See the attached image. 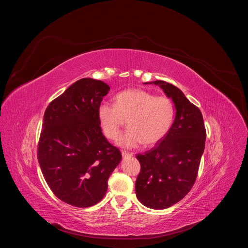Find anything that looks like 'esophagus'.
Here are the masks:
<instances>
[{"instance_id": "obj_1", "label": "esophagus", "mask_w": 248, "mask_h": 248, "mask_svg": "<svg viewBox=\"0 0 248 248\" xmlns=\"http://www.w3.org/2000/svg\"><path fill=\"white\" fill-rule=\"evenodd\" d=\"M122 156H123V158H130L132 156V154L129 152H126V151H123Z\"/></svg>"}]
</instances>
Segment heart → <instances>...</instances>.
<instances>
[{
  "instance_id": "1",
  "label": "heart",
  "mask_w": 248,
  "mask_h": 248,
  "mask_svg": "<svg viewBox=\"0 0 248 248\" xmlns=\"http://www.w3.org/2000/svg\"><path fill=\"white\" fill-rule=\"evenodd\" d=\"M173 114L170 99L135 88L117 94L115 105L102 104L98 109L103 132L112 140L119 137L124 120H127L129 129L118 140L124 148L157 143L170 128Z\"/></svg>"
}]
</instances>
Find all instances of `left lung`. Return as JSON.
<instances>
[{
	"label": "left lung",
	"mask_w": 248,
	"mask_h": 248,
	"mask_svg": "<svg viewBox=\"0 0 248 248\" xmlns=\"http://www.w3.org/2000/svg\"><path fill=\"white\" fill-rule=\"evenodd\" d=\"M158 85L174 106L173 123L151 150L136 156L141 170L136 179L137 199L161 210L181 201L191 189L205 148L206 130L200 110L178 87L163 80Z\"/></svg>",
	"instance_id": "obj_1"
}]
</instances>
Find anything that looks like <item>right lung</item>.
Listing matches in <instances>:
<instances>
[{"instance_id":"1","label":"right lung","mask_w":248,"mask_h":248,"mask_svg":"<svg viewBox=\"0 0 248 248\" xmlns=\"http://www.w3.org/2000/svg\"><path fill=\"white\" fill-rule=\"evenodd\" d=\"M110 87L82 78L47 107L38 144V162L49 187L76 207L98 203L120 164V150L102 133L98 109Z\"/></svg>"}]
</instances>
